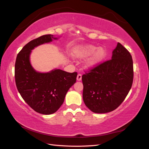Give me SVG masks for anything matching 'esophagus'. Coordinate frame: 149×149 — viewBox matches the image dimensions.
Masks as SVG:
<instances>
[{
    "label": "esophagus",
    "instance_id": "1",
    "mask_svg": "<svg viewBox=\"0 0 149 149\" xmlns=\"http://www.w3.org/2000/svg\"><path fill=\"white\" fill-rule=\"evenodd\" d=\"M81 78H82V74L81 73H79L77 76V80L78 81H81Z\"/></svg>",
    "mask_w": 149,
    "mask_h": 149
}]
</instances>
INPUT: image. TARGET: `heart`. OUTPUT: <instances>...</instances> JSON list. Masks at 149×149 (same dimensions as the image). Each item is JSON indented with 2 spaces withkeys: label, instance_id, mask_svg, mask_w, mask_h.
I'll return each mask as SVG.
<instances>
[{
  "label": "heart",
  "instance_id": "1",
  "mask_svg": "<svg viewBox=\"0 0 149 149\" xmlns=\"http://www.w3.org/2000/svg\"><path fill=\"white\" fill-rule=\"evenodd\" d=\"M93 54L86 62L88 67H93L96 65L98 63L102 61L106 55V50L104 48L97 47L93 45H88L84 47L81 50H80L77 56L80 58H86Z\"/></svg>",
  "mask_w": 149,
  "mask_h": 149
}]
</instances>
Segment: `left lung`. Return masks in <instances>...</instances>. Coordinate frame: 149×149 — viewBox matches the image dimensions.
<instances>
[{"label": "left lung", "mask_w": 149, "mask_h": 149, "mask_svg": "<svg viewBox=\"0 0 149 149\" xmlns=\"http://www.w3.org/2000/svg\"><path fill=\"white\" fill-rule=\"evenodd\" d=\"M133 79L132 56L118 43L111 60L93 67L82 76L85 105L95 113L115 110L127 96Z\"/></svg>", "instance_id": "8db88e82"}]
</instances>
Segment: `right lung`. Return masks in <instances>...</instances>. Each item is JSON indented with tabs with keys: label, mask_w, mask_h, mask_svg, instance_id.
<instances>
[{
	"label": "right lung",
	"mask_w": 149,
	"mask_h": 149,
	"mask_svg": "<svg viewBox=\"0 0 149 149\" xmlns=\"http://www.w3.org/2000/svg\"><path fill=\"white\" fill-rule=\"evenodd\" d=\"M53 38L56 39L49 34L31 40L18 53L15 64V84L22 97L35 111L46 115L55 113L60 107L78 74L59 69L41 73L31 67V49Z\"/></svg>",
	"instance_id": "obj_1"
}]
</instances>
